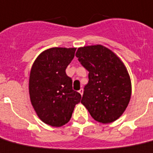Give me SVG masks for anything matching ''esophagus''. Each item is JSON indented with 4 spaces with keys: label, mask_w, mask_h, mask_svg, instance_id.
I'll use <instances>...</instances> for the list:
<instances>
[{
    "label": "esophagus",
    "mask_w": 153,
    "mask_h": 153,
    "mask_svg": "<svg viewBox=\"0 0 153 153\" xmlns=\"http://www.w3.org/2000/svg\"><path fill=\"white\" fill-rule=\"evenodd\" d=\"M83 92H84V89H83V88H80V90H79V93H80V95L82 96V95H83Z\"/></svg>",
    "instance_id": "1"
}]
</instances>
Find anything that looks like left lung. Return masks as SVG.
<instances>
[{
	"mask_svg": "<svg viewBox=\"0 0 153 153\" xmlns=\"http://www.w3.org/2000/svg\"><path fill=\"white\" fill-rule=\"evenodd\" d=\"M76 56L89 72L81 103L99 123L114 122L126 109L131 96L130 77L123 62L102 45L80 47Z\"/></svg>",
	"mask_w": 153,
	"mask_h": 153,
	"instance_id": "8db88e82",
	"label": "left lung"
}]
</instances>
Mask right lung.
I'll use <instances>...</instances> for the list:
<instances>
[{"label": "right lung", "mask_w": 153, "mask_h": 153, "mask_svg": "<svg viewBox=\"0 0 153 153\" xmlns=\"http://www.w3.org/2000/svg\"><path fill=\"white\" fill-rule=\"evenodd\" d=\"M75 51L76 48L48 49L38 56L31 67L30 102L39 118L51 126L66 124L81 99L80 94L73 89V80L65 73Z\"/></svg>", "instance_id": "add662e5"}]
</instances>
